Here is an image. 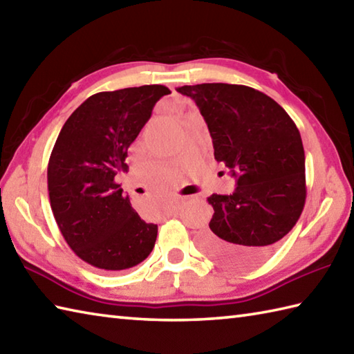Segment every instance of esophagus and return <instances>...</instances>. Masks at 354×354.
<instances>
[{"instance_id":"esophagus-1","label":"esophagus","mask_w":354,"mask_h":354,"mask_svg":"<svg viewBox=\"0 0 354 354\" xmlns=\"http://www.w3.org/2000/svg\"><path fill=\"white\" fill-rule=\"evenodd\" d=\"M176 213V205H169L167 209H165V214H173Z\"/></svg>"}]
</instances>
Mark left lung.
Instances as JSON below:
<instances>
[{
  "label": "left lung",
  "instance_id": "obj_1",
  "mask_svg": "<svg viewBox=\"0 0 354 354\" xmlns=\"http://www.w3.org/2000/svg\"><path fill=\"white\" fill-rule=\"evenodd\" d=\"M176 90L196 102L214 159L236 178L232 195L207 198L214 213L201 248L227 267L258 264L295 227L306 204L299 130L278 102L252 87L205 82Z\"/></svg>",
  "mask_w": 354,
  "mask_h": 354
}]
</instances>
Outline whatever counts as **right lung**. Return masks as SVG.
I'll return each instance as SVG.
<instances>
[{"mask_svg":"<svg viewBox=\"0 0 354 354\" xmlns=\"http://www.w3.org/2000/svg\"><path fill=\"white\" fill-rule=\"evenodd\" d=\"M165 86L100 92L68 116L47 165L55 221L75 254L109 272L131 268L155 247L158 225L140 218L116 176Z\"/></svg>","mask_w":354,"mask_h":354,"instance_id":"right-lung-1","label":"right lung"}]
</instances>
